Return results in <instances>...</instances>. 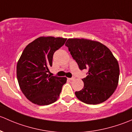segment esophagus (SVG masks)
<instances>
[{
    "label": "esophagus",
    "instance_id": "esophagus-1",
    "mask_svg": "<svg viewBox=\"0 0 132 132\" xmlns=\"http://www.w3.org/2000/svg\"><path fill=\"white\" fill-rule=\"evenodd\" d=\"M69 80H70V81H73V80L75 79V78L74 77H71V78H69Z\"/></svg>",
    "mask_w": 132,
    "mask_h": 132
}]
</instances>
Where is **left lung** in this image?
<instances>
[{"instance_id": "left-lung-1", "label": "left lung", "mask_w": 132, "mask_h": 132, "mask_svg": "<svg viewBox=\"0 0 132 132\" xmlns=\"http://www.w3.org/2000/svg\"><path fill=\"white\" fill-rule=\"evenodd\" d=\"M65 46L81 70L88 69L82 79L84 87L76 92V97L87 104H100L110 97L118 85L119 67L111 50L95 40L69 39Z\"/></svg>"}]
</instances>
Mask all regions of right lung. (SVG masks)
<instances>
[{
    "mask_svg": "<svg viewBox=\"0 0 132 132\" xmlns=\"http://www.w3.org/2000/svg\"><path fill=\"white\" fill-rule=\"evenodd\" d=\"M67 39L40 37L24 49L16 66V74L21 92L31 102L39 105L54 103L60 96L65 77L47 74L53 56Z\"/></svg>",
    "mask_w": 132,
    "mask_h": 132,
    "instance_id": "1",
    "label": "right lung"
}]
</instances>
